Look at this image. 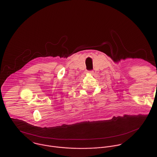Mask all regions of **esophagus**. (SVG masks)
Instances as JSON below:
<instances>
[{"label": "esophagus", "mask_w": 157, "mask_h": 157, "mask_svg": "<svg viewBox=\"0 0 157 157\" xmlns=\"http://www.w3.org/2000/svg\"><path fill=\"white\" fill-rule=\"evenodd\" d=\"M88 73H90V74H93L94 73V71H88Z\"/></svg>", "instance_id": "obj_1"}]
</instances>
